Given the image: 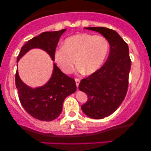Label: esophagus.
<instances>
[{
	"instance_id": "esophagus-1",
	"label": "esophagus",
	"mask_w": 151,
	"mask_h": 151,
	"mask_svg": "<svg viewBox=\"0 0 151 151\" xmlns=\"http://www.w3.org/2000/svg\"><path fill=\"white\" fill-rule=\"evenodd\" d=\"M75 82H76V85H77V87L78 88V86H79V82H80V79H77V78H76V79H75Z\"/></svg>"
}]
</instances>
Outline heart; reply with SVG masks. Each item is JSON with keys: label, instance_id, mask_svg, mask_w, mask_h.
Listing matches in <instances>:
<instances>
[{"label": "heart", "instance_id": "heart-1", "mask_svg": "<svg viewBox=\"0 0 151 151\" xmlns=\"http://www.w3.org/2000/svg\"><path fill=\"white\" fill-rule=\"evenodd\" d=\"M109 50V43L104 36L77 34L66 38L64 46L54 52V59L60 70L66 74L72 72L77 62L78 72L91 74L103 65Z\"/></svg>", "mask_w": 151, "mask_h": 151}]
</instances>
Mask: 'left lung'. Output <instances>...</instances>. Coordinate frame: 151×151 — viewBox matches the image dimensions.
Masks as SVG:
<instances>
[{
    "mask_svg": "<svg viewBox=\"0 0 151 151\" xmlns=\"http://www.w3.org/2000/svg\"><path fill=\"white\" fill-rule=\"evenodd\" d=\"M85 29L98 32L110 45V52L104 65L81 79L79 85V89L88 96L87 101L81 106L82 111L91 119H101L113 114L125 99L131 66L129 46L111 29L104 27Z\"/></svg>",
    "mask_w": 151,
    "mask_h": 151,
    "instance_id": "8db88e82",
    "label": "left lung"
}]
</instances>
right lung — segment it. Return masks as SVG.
Instances as JSON below:
<instances>
[{
    "label": "right lung",
    "mask_w": 151,
    "mask_h": 151,
    "mask_svg": "<svg viewBox=\"0 0 151 151\" xmlns=\"http://www.w3.org/2000/svg\"><path fill=\"white\" fill-rule=\"evenodd\" d=\"M66 29L60 31L44 32L35 37L22 47L17 58V62L30 50L38 48L45 51L54 61V52L60 37ZM18 66V65H17ZM15 85L18 91L20 103L25 110L32 117L40 121H50L57 119L62 111V104L66 97L77 90L73 78L62 73L53 63L51 77L45 84L32 88L21 80L17 70Z\"/></svg>",
    "instance_id": "add662e5"
}]
</instances>
